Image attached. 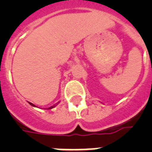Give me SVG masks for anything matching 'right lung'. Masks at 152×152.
<instances>
[{
  "mask_svg": "<svg viewBox=\"0 0 152 152\" xmlns=\"http://www.w3.org/2000/svg\"><path fill=\"white\" fill-rule=\"evenodd\" d=\"M29 104H30V105H31L32 106H34V104L31 103V102H29ZM54 106H51V107H49L48 109H49V110H50V109H52V108H53Z\"/></svg>",
  "mask_w": 152,
  "mask_h": 152,
  "instance_id": "1",
  "label": "right lung"
}]
</instances>
